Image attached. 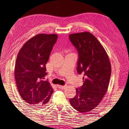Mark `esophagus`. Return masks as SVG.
I'll return each mask as SVG.
<instances>
[{"instance_id": "esophagus-1", "label": "esophagus", "mask_w": 129, "mask_h": 129, "mask_svg": "<svg viewBox=\"0 0 129 129\" xmlns=\"http://www.w3.org/2000/svg\"><path fill=\"white\" fill-rule=\"evenodd\" d=\"M66 85H57V87H58L59 89H65L66 87Z\"/></svg>"}]
</instances>
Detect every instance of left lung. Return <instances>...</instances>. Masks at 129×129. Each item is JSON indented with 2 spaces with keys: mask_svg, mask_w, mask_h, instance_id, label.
Masks as SVG:
<instances>
[{
  "mask_svg": "<svg viewBox=\"0 0 129 129\" xmlns=\"http://www.w3.org/2000/svg\"><path fill=\"white\" fill-rule=\"evenodd\" d=\"M69 39L78 52L77 72L84 75L83 85L69 101L75 110L86 113L99 104L107 92L111 64L105 49L90 33L72 34Z\"/></svg>",
  "mask_w": 129,
  "mask_h": 129,
  "instance_id": "8db88e82",
  "label": "left lung"
}]
</instances>
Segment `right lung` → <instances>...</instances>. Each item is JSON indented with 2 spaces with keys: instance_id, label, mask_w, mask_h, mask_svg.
<instances>
[{
  "instance_id": "1",
  "label": "right lung",
  "mask_w": 129,
  "mask_h": 129,
  "mask_svg": "<svg viewBox=\"0 0 129 129\" xmlns=\"http://www.w3.org/2000/svg\"><path fill=\"white\" fill-rule=\"evenodd\" d=\"M55 34H39L24 44L16 57L15 79L23 99L30 106L40 107L50 100L53 89L48 81H44L45 64L56 42Z\"/></svg>"
}]
</instances>
